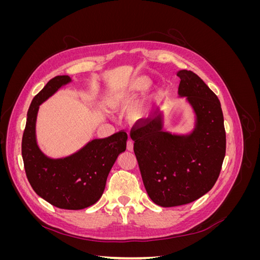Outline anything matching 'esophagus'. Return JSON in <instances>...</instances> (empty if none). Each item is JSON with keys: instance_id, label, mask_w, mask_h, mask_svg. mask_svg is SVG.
Returning a JSON list of instances; mask_svg holds the SVG:
<instances>
[{"instance_id": "esophagus-1", "label": "esophagus", "mask_w": 260, "mask_h": 260, "mask_svg": "<svg viewBox=\"0 0 260 260\" xmlns=\"http://www.w3.org/2000/svg\"><path fill=\"white\" fill-rule=\"evenodd\" d=\"M127 149L130 152L133 151V141L131 139H129L128 142H127Z\"/></svg>"}]
</instances>
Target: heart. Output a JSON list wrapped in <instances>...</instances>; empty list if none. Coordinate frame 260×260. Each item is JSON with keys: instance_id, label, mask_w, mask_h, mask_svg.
<instances>
[{"instance_id": "1", "label": "heart", "mask_w": 260, "mask_h": 260, "mask_svg": "<svg viewBox=\"0 0 260 260\" xmlns=\"http://www.w3.org/2000/svg\"><path fill=\"white\" fill-rule=\"evenodd\" d=\"M148 85H149L148 79H146V78H140V79H137V80H135V81L131 83L130 88H129V91L132 92V93L142 92V91H144L147 88ZM140 114H141L140 111H137L135 113L136 116H140Z\"/></svg>"}]
</instances>
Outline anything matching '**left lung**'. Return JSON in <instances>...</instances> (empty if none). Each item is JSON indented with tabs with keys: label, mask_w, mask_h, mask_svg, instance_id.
<instances>
[{
	"label": "left lung",
	"mask_w": 260,
	"mask_h": 260,
	"mask_svg": "<svg viewBox=\"0 0 260 260\" xmlns=\"http://www.w3.org/2000/svg\"><path fill=\"white\" fill-rule=\"evenodd\" d=\"M178 94L192 106L194 129L188 135L164 130L162 114L131 129L145 190L156 205H185L211 190L225 155V130L216 94L191 70H179Z\"/></svg>",
	"instance_id": "8db88e82"
}]
</instances>
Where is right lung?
<instances>
[{
    "label": "right lung",
    "instance_id": "add662e5",
    "mask_svg": "<svg viewBox=\"0 0 260 260\" xmlns=\"http://www.w3.org/2000/svg\"><path fill=\"white\" fill-rule=\"evenodd\" d=\"M69 82V76L54 77L34 98L27 113L21 155L29 183L40 198L55 207L78 210L101 199L109 171L117 157L125 151L128 136L119 131L105 139L91 140L78 152L62 158L46 156L37 143L39 107Z\"/></svg>",
    "mask_w": 260,
    "mask_h": 260
}]
</instances>
